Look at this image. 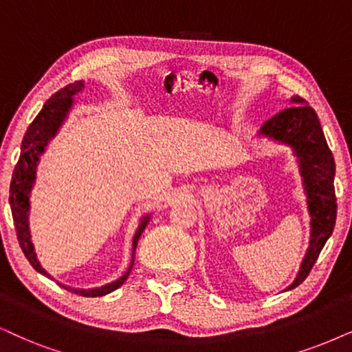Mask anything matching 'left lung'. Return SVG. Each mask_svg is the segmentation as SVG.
Segmentation results:
<instances>
[{"mask_svg":"<svg viewBox=\"0 0 352 352\" xmlns=\"http://www.w3.org/2000/svg\"><path fill=\"white\" fill-rule=\"evenodd\" d=\"M292 107L281 110L260 128L258 135L270 138L292 149L299 164L307 208L310 214V242L294 283L286 291L299 286L309 276L322 248L330 239L336 222L335 159L315 110L299 96L291 97Z\"/></svg>","mask_w":352,"mask_h":352,"instance_id":"obj_1","label":"left lung"}]
</instances>
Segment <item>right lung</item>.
I'll list each match as a JSON object with an SVG mask.
<instances>
[{"label": "right lung", "instance_id": "obj_1", "mask_svg": "<svg viewBox=\"0 0 352 352\" xmlns=\"http://www.w3.org/2000/svg\"><path fill=\"white\" fill-rule=\"evenodd\" d=\"M84 89L82 81H76L73 84L60 89L55 92L50 99L47 100V104L43 105V109L40 110V113L35 117L32 123L29 124L28 131H25L24 140L21 144V155L19 161L16 164L14 172H12V180L10 186V204H11V212L12 219H14L17 240H19V245L24 252L25 258L29 260V263L34 266L35 271H38L40 274L48 276L45 270L42 268V265L38 263L37 255H35L32 237H30V229H29V211H30V191L34 188L35 184V175H37V166L40 161V155L45 153V148L50 143L52 138H55L58 130L61 128V124L68 117L71 107L74 104V97L78 92H81ZM151 219V214H146L141 217L140 226H138L135 237H133V256H131V265L126 270L122 278H118L117 281H112L105 286L100 287H92V289H76L60 284L68 291L74 292V294L84 296V297H100L105 294H110L115 289H118L122 284L126 281V278L131 273L133 263H135V250L138 245V240H140L141 234L148 226Z\"/></svg>", "mask_w": 352, "mask_h": 352}]
</instances>
